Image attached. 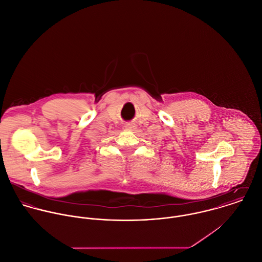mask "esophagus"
I'll return each instance as SVG.
<instances>
[{"mask_svg": "<svg viewBox=\"0 0 262 262\" xmlns=\"http://www.w3.org/2000/svg\"><path fill=\"white\" fill-rule=\"evenodd\" d=\"M125 128L128 129V130H134L136 128V125L135 124H131V123H128L125 125Z\"/></svg>", "mask_w": 262, "mask_h": 262, "instance_id": "esophagus-1", "label": "esophagus"}]
</instances>
